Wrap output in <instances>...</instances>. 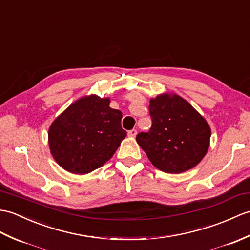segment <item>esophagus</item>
<instances>
[{
	"label": "esophagus",
	"instance_id": "1",
	"mask_svg": "<svg viewBox=\"0 0 250 250\" xmlns=\"http://www.w3.org/2000/svg\"><path fill=\"white\" fill-rule=\"evenodd\" d=\"M136 134H137V131H136V130H134V129L127 132V135H129L130 137H135V136H136Z\"/></svg>",
	"mask_w": 250,
	"mask_h": 250
}]
</instances>
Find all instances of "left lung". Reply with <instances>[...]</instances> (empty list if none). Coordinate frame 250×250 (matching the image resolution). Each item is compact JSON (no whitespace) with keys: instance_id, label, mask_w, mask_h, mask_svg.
<instances>
[{"instance_id":"obj_1","label":"left lung","mask_w":250,"mask_h":250,"mask_svg":"<svg viewBox=\"0 0 250 250\" xmlns=\"http://www.w3.org/2000/svg\"><path fill=\"white\" fill-rule=\"evenodd\" d=\"M152 125L136 141L158 169L180 173L195 167L206 155L211 129L206 119L178 95H160L150 100Z\"/></svg>"}]
</instances>
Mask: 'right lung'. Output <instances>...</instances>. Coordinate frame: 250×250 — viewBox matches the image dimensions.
I'll return each mask as SVG.
<instances>
[{"mask_svg": "<svg viewBox=\"0 0 250 250\" xmlns=\"http://www.w3.org/2000/svg\"><path fill=\"white\" fill-rule=\"evenodd\" d=\"M123 113L109 107L108 98L84 97L57 117L49 130V146L63 169L85 175L112 158L126 132Z\"/></svg>", "mask_w": 250, "mask_h": 250, "instance_id": "1", "label": "right lung"}]
</instances>
